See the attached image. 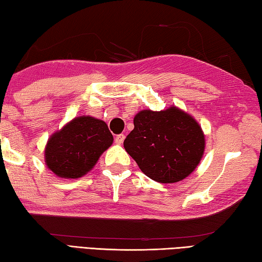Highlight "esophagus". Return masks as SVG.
I'll use <instances>...</instances> for the list:
<instances>
[{
	"instance_id": "1",
	"label": "esophagus",
	"mask_w": 262,
	"mask_h": 262,
	"mask_svg": "<svg viewBox=\"0 0 262 262\" xmlns=\"http://www.w3.org/2000/svg\"><path fill=\"white\" fill-rule=\"evenodd\" d=\"M124 139H125V136H124L123 134L117 135V136H116V138H115V143L118 144V145H121V144H123Z\"/></svg>"
}]
</instances>
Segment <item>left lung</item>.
Returning <instances> with one entry per match:
<instances>
[{"label": "left lung", "mask_w": 262, "mask_h": 262, "mask_svg": "<svg viewBox=\"0 0 262 262\" xmlns=\"http://www.w3.org/2000/svg\"><path fill=\"white\" fill-rule=\"evenodd\" d=\"M124 148L149 179L174 183L187 178L200 164L204 135L194 118L175 106L164 111L143 110Z\"/></svg>", "instance_id": "left-lung-1"}]
</instances>
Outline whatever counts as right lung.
Instances as JSON below:
<instances>
[{
  "mask_svg": "<svg viewBox=\"0 0 262 262\" xmlns=\"http://www.w3.org/2000/svg\"><path fill=\"white\" fill-rule=\"evenodd\" d=\"M114 141L108 125L89 116L76 117L51 137L45 148V162L60 178L83 177Z\"/></svg>",
  "mask_w": 262,
  "mask_h": 262,
  "instance_id": "right-lung-1",
  "label": "right lung"
}]
</instances>
